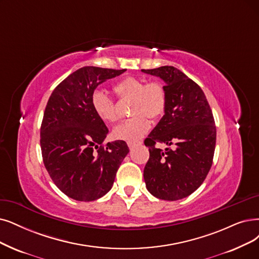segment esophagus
Wrapping results in <instances>:
<instances>
[{
  "instance_id": "34e87169",
  "label": "esophagus",
  "mask_w": 259,
  "mask_h": 259,
  "mask_svg": "<svg viewBox=\"0 0 259 259\" xmlns=\"http://www.w3.org/2000/svg\"><path fill=\"white\" fill-rule=\"evenodd\" d=\"M141 144H142L141 141H128V142H127V146H128V148H130L131 150H134L136 147L141 146Z\"/></svg>"
}]
</instances>
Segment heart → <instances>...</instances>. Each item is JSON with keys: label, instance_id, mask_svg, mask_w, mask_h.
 Listing matches in <instances>:
<instances>
[{"label": "heart", "instance_id": "b5f03b06", "mask_svg": "<svg viewBox=\"0 0 259 259\" xmlns=\"http://www.w3.org/2000/svg\"><path fill=\"white\" fill-rule=\"evenodd\" d=\"M113 91L119 99H132L131 115L113 130V136L119 140L137 141L141 139L151 127L147 118L158 119L163 115L167 106L165 90L159 81H149L128 76L119 80L113 86ZM91 107L96 116L104 123H115L118 119L116 105L105 92L96 90L91 96Z\"/></svg>", "mask_w": 259, "mask_h": 259}]
</instances>
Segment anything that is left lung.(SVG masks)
Instances as JSON below:
<instances>
[{
    "mask_svg": "<svg viewBox=\"0 0 259 259\" xmlns=\"http://www.w3.org/2000/svg\"><path fill=\"white\" fill-rule=\"evenodd\" d=\"M141 71L160 77L167 96L163 117L144 140L150 152L144 182L156 198L178 201L198 189L211 168L217 135L212 111L201 87L181 70L163 66ZM158 143L168 148L158 149Z\"/></svg>",
    "mask_w": 259,
    "mask_h": 259,
    "instance_id": "left-lung-1",
    "label": "left lung"
}]
</instances>
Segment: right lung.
<instances>
[{
    "mask_svg": "<svg viewBox=\"0 0 259 259\" xmlns=\"http://www.w3.org/2000/svg\"><path fill=\"white\" fill-rule=\"evenodd\" d=\"M125 71L82 67L61 81L48 101L41 153L52 181L71 199L90 202L105 195L130 152L123 140L103 143L108 128L91 107L96 88Z\"/></svg>",
    "mask_w": 259,
    "mask_h": 259,
    "instance_id": "obj_1",
    "label": "right lung"
}]
</instances>
